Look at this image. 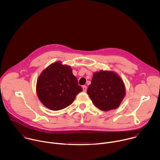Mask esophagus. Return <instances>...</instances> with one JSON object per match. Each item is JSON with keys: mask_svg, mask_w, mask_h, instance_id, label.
<instances>
[{"mask_svg": "<svg viewBox=\"0 0 160 160\" xmlns=\"http://www.w3.org/2000/svg\"><path fill=\"white\" fill-rule=\"evenodd\" d=\"M83 92H86V91H87V86H85V85H83Z\"/></svg>", "mask_w": 160, "mask_h": 160, "instance_id": "34e87169", "label": "esophagus"}]
</instances>
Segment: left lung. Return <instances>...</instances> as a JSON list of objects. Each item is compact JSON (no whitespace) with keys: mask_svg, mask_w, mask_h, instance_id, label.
<instances>
[{"mask_svg":"<svg viewBox=\"0 0 160 160\" xmlns=\"http://www.w3.org/2000/svg\"><path fill=\"white\" fill-rule=\"evenodd\" d=\"M87 93L97 108L106 111L120 105L125 96V87L115 72L100 71L94 73Z\"/></svg>","mask_w":160,"mask_h":160,"instance_id":"8db88e82","label":"left lung"}]
</instances>
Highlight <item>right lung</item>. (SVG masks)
<instances>
[{
	"label": "right lung",
	"mask_w": 160,
	"mask_h": 160,
	"mask_svg": "<svg viewBox=\"0 0 160 160\" xmlns=\"http://www.w3.org/2000/svg\"><path fill=\"white\" fill-rule=\"evenodd\" d=\"M83 90L73 75L71 66L56 62L45 69L38 78L37 94L48 108L58 111L70 106Z\"/></svg>",
	"instance_id": "obj_1"
}]
</instances>
